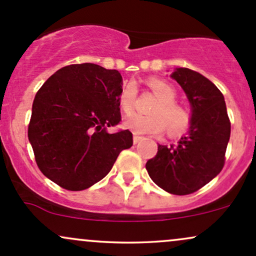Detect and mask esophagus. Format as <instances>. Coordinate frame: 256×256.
Returning <instances> with one entry per match:
<instances>
[{
  "instance_id": "obj_1",
  "label": "esophagus",
  "mask_w": 256,
  "mask_h": 256,
  "mask_svg": "<svg viewBox=\"0 0 256 256\" xmlns=\"http://www.w3.org/2000/svg\"><path fill=\"white\" fill-rule=\"evenodd\" d=\"M142 138H143V137H141V136H137V134H134V144H136V143H138Z\"/></svg>"
}]
</instances>
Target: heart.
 <instances>
[{"label":"heart","instance_id":"b5f03b06","mask_svg":"<svg viewBox=\"0 0 256 256\" xmlns=\"http://www.w3.org/2000/svg\"><path fill=\"white\" fill-rule=\"evenodd\" d=\"M147 85L159 98L158 103L152 108L150 116L131 114L124 122L126 128L136 134H158L166 128L170 137L184 134L192 125V114L190 109L176 100L178 92L175 87L160 78H150ZM137 97V86L128 82L122 87L119 96V106L125 114L134 110Z\"/></svg>","mask_w":256,"mask_h":256}]
</instances>
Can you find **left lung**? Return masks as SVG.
I'll use <instances>...</instances> for the list:
<instances>
[{"instance_id":"8db88e82","label":"left lung","mask_w":256,"mask_h":256,"mask_svg":"<svg viewBox=\"0 0 256 256\" xmlns=\"http://www.w3.org/2000/svg\"><path fill=\"white\" fill-rule=\"evenodd\" d=\"M192 106V125L178 146H158L146 164L156 184L171 194L186 196L209 184L222 170L231 134L224 94L199 72L178 68L172 72Z\"/></svg>"}]
</instances>
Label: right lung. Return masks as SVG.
I'll list each match as a JSON object with an SVG mask.
<instances>
[{
	"label": "right lung",
	"mask_w": 256,
	"mask_h": 256,
	"mask_svg": "<svg viewBox=\"0 0 256 256\" xmlns=\"http://www.w3.org/2000/svg\"><path fill=\"white\" fill-rule=\"evenodd\" d=\"M118 70L94 63L56 72L36 94L28 137L38 169L64 190H82L112 170L132 134L106 128L122 122Z\"/></svg>",
	"instance_id": "1"
}]
</instances>
